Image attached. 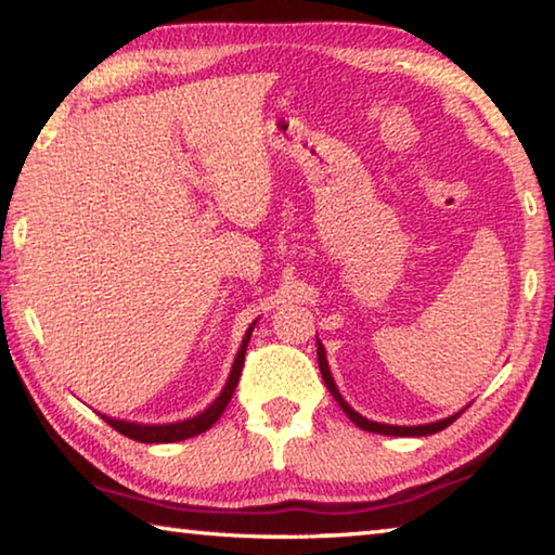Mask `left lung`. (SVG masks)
<instances>
[{"label":"left lung","mask_w":555,"mask_h":555,"mask_svg":"<svg viewBox=\"0 0 555 555\" xmlns=\"http://www.w3.org/2000/svg\"><path fill=\"white\" fill-rule=\"evenodd\" d=\"M318 367H321V374H323V382H325L327 391H331L333 397H335V401L340 403L343 411L347 413V416H350L352 424L360 426L362 430H370V434H382V436H430V434H438V430L448 428V426L453 424V421L460 416V413H463V411H457V413H453V416H448V418H443V421H436V424H424V426H389V424H377V421L364 418V416H360V413H357L354 409L347 406V401L340 397V391H337V387H335L331 370H327V360H325V350H323L321 340H318Z\"/></svg>","instance_id":"obj_1"}]
</instances>
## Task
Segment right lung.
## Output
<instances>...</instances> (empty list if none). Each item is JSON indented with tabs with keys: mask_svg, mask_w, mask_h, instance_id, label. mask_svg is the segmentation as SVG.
I'll return each instance as SVG.
<instances>
[{
	"mask_svg": "<svg viewBox=\"0 0 555 555\" xmlns=\"http://www.w3.org/2000/svg\"><path fill=\"white\" fill-rule=\"evenodd\" d=\"M251 331H255V323L249 325L247 335H244V340L240 345V352H237V357H234V362H232L230 379H228V384H224L222 393L210 403L208 409L201 411L198 416L178 421V424H164V426L131 424V421H117V418H109V416H102V418H105L107 424L117 430V434L127 436L131 440H139V443H176V440H185V438H193V436H198V434H205V430H208L215 424V421L222 416V411L228 409V403H230L232 393H234V387H237V382H240L242 364H244V352H247Z\"/></svg>",
	"mask_w": 555,
	"mask_h": 555,
	"instance_id": "add662e5",
	"label": "right lung"
}]
</instances>
